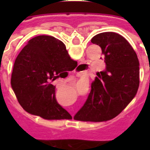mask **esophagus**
<instances>
[{"label":"esophagus","instance_id":"1","mask_svg":"<svg viewBox=\"0 0 150 150\" xmlns=\"http://www.w3.org/2000/svg\"><path fill=\"white\" fill-rule=\"evenodd\" d=\"M76 75H77L78 76H79V75H81V73H79V72H77V73H76Z\"/></svg>","mask_w":150,"mask_h":150}]
</instances>
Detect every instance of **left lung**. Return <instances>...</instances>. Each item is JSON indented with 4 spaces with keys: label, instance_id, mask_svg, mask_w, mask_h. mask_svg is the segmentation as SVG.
<instances>
[{
    "label": "left lung",
    "instance_id": "obj_1",
    "mask_svg": "<svg viewBox=\"0 0 150 150\" xmlns=\"http://www.w3.org/2000/svg\"><path fill=\"white\" fill-rule=\"evenodd\" d=\"M91 42L101 47L106 69L96 73L88 99L74 119L108 121L117 116L137 93L139 61L130 43L119 34L102 33Z\"/></svg>",
    "mask_w": 150,
    "mask_h": 150
}]
</instances>
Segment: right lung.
Instances as JSON below:
<instances>
[{
  "label": "right lung",
  "instance_id": "right-lung-1",
  "mask_svg": "<svg viewBox=\"0 0 150 150\" xmlns=\"http://www.w3.org/2000/svg\"><path fill=\"white\" fill-rule=\"evenodd\" d=\"M77 61L71 58L63 42L51 36L31 39L15 59L11 85L22 108L47 120L71 118L55 98L50 81L67 73Z\"/></svg>",
  "mask_w": 150,
  "mask_h": 150
}]
</instances>
